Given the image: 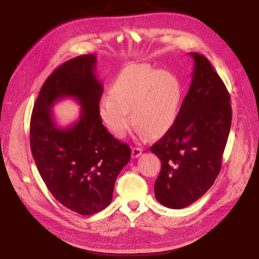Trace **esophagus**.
I'll list each match as a JSON object with an SVG mask.
<instances>
[{
  "instance_id": "34e87169",
  "label": "esophagus",
  "mask_w": 259,
  "mask_h": 259,
  "mask_svg": "<svg viewBox=\"0 0 259 259\" xmlns=\"http://www.w3.org/2000/svg\"><path fill=\"white\" fill-rule=\"evenodd\" d=\"M142 152H143V150H142L141 148H138V147L132 148V151H131L132 158H138L139 156L142 155Z\"/></svg>"
}]
</instances>
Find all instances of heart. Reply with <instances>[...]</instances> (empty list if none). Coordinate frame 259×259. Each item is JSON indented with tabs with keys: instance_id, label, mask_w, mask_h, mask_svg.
I'll list each match as a JSON object with an SVG mask.
<instances>
[{
	"instance_id": "b5f03b06",
	"label": "heart",
	"mask_w": 259,
	"mask_h": 259,
	"mask_svg": "<svg viewBox=\"0 0 259 259\" xmlns=\"http://www.w3.org/2000/svg\"><path fill=\"white\" fill-rule=\"evenodd\" d=\"M181 102L182 85L178 76L149 65L133 64L119 71L108 98L100 103L99 114L117 139L126 137L133 122L143 137L160 138L174 125Z\"/></svg>"
}]
</instances>
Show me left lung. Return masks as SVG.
I'll return each instance as SVG.
<instances>
[{
	"label": "left lung",
	"instance_id": "1",
	"mask_svg": "<svg viewBox=\"0 0 259 259\" xmlns=\"http://www.w3.org/2000/svg\"><path fill=\"white\" fill-rule=\"evenodd\" d=\"M194 60L192 81L172 128L150 150L161 161L156 200L171 209L195 202L214 184L222 167L232 109L230 95L207 58Z\"/></svg>",
	"mask_w": 259,
	"mask_h": 259
}]
</instances>
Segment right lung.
I'll list each match as a JSON object with an SVG mask.
<instances>
[{
	"instance_id": "add662e5",
	"label": "right lung",
	"mask_w": 259,
	"mask_h": 259,
	"mask_svg": "<svg viewBox=\"0 0 259 259\" xmlns=\"http://www.w3.org/2000/svg\"><path fill=\"white\" fill-rule=\"evenodd\" d=\"M97 57L79 56L57 68L40 88L30 120V147L37 170L53 197L81 215L111 202L115 180L131 149L109 133L99 114L103 85ZM64 98L81 106L77 121L60 127L52 107Z\"/></svg>"
}]
</instances>
